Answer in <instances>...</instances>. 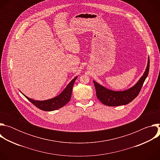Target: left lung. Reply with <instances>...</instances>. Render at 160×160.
<instances>
[{
    "label": "left lung",
    "mask_w": 160,
    "mask_h": 160,
    "mask_svg": "<svg viewBox=\"0 0 160 160\" xmlns=\"http://www.w3.org/2000/svg\"><path fill=\"white\" fill-rule=\"evenodd\" d=\"M149 63V58H148V66L143 76L133 87L125 91H119V92L112 91L104 88L95 81H93L98 99L102 104L108 106L125 105L132 101L139 95L144 82L148 75Z\"/></svg>",
    "instance_id": "obj_1"
}]
</instances>
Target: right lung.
<instances>
[{"label": "right lung", "instance_id": "add662e5", "mask_svg": "<svg viewBox=\"0 0 160 160\" xmlns=\"http://www.w3.org/2000/svg\"><path fill=\"white\" fill-rule=\"evenodd\" d=\"M77 77H76L73 80H72L70 83L68 85V86L63 90V92L59 94L58 96L46 101H34L32 99L28 98L26 96L27 99L29 100L34 106H35L38 109L45 111H51L56 110L63 107L66 104L70 101L72 94V88L73 87V84L77 79Z\"/></svg>", "mask_w": 160, "mask_h": 160}]
</instances>
